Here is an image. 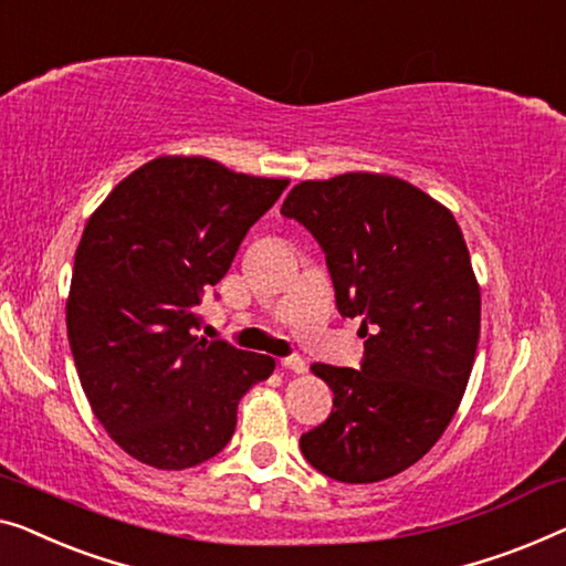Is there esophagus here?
Listing matches in <instances>:
<instances>
[{
    "label": "esophagus",
    "instance_id": "34e87169",
    "mask_svg": "<svg viewBox=\"0 0 566 566\" xmlns=\"http://www.w3.org/2000/svg\"><path fill=\"white\" fill-rule=\"evenodd\" d=\"M281 367H285V370H291V373H296V375H303V373H306V359L298 357V355L283 357L281 359Z\"/></svg>",
    "mask_w": 566,
    "mask_h": 566
}]
</instances>
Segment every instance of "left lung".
<instances>
[{"label":"left lung","mask_w":566,"mask_h":566,"mask_svg":"<svg viewBox=\"0 0 566 566\" xmlns=\"http://www.w3.org/2000/svg\"><path fill=\"white\" fill-rule=\"evenodd\" d=\"M322 244L342 316H363L355 367L311 365L334 392L329 419L301 437L337 482L408 470L460 408L480 339V285L452 211L396 176L303 181L283 201Z\"/></svg>","instance_id":"left-lung-1"}]
</instances>
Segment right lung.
<instances>
[{
    "label": "right lung",
    "mask_w": 566,
    "mask_h": 566,
    "mask_svg": "<svg viewBox=\"0 0 566 566\" xmlns=\"http://www.w3.org/2000/svg\"><path fill=\"white\" fill-rule=\"evenodd\" d=\"M285 186L199 155H163L88 217L65 326L94 416L137 462L186 470L211 460L232 439L240 398L273 375V357L193 329L203 291Z\"/></svg>",
    "instance_id": "add662e5"
}]
</instances>
